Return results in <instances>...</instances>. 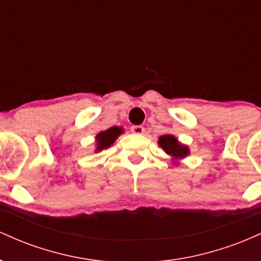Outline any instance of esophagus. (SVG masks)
<instances>
[{"label": "esophagus", "instance_id": "1", "mask_svg": "<svg viewBox=\"0 0 261 261\" xmlns=\"http://www.w3.org/2000/svg\"><path fill=\"white\" fill-rule=\"evenodd\" d=\"M131 133L136 135H142L145 133V127L141 126V125H134V126H131Z\"/></svg>", "mask_w": 261, "mask_h": 261}]
</instances>
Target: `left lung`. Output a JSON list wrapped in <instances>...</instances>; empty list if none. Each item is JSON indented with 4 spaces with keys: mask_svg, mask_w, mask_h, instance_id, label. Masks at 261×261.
Instances as JSON below:
<instances>
[{
    "mask_svg": "<svg viewBox=\"0 0 261 261\" xmlns=\"http://www.w3.org/2000/svg\"><path fill=\"white\" fill-rule=\"evenodd\" d=\"M158 145H160V147L163 148V151L167 154H169L175 161L182 160V158H185L190 153L188 146L181 145L173 135H163V136H161L160 140H158Z\"/></svg>",
    "mask_w": 261,
    "mask_h": 261,
    "instance_id": "8db88e82",
    "label": "left lung"
}]
</instances>
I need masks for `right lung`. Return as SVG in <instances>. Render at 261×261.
<instances>
[{
    "label": "right lung",
    "mask_w": 261,
    "mask_h": 261,
    "mask_svg": "<svg viewBox=\"0 0 261 261\" xmlns=\"http://www.w3.org/2000/svg\"><path fill=\"white\" fill-rule=\"evenodd\" d=\"M122 133H124V128L122 127L113 126L108 128L106 131H101V133L98 134L97 136H95V141H97L95 152H100L103 151L104 148L110 147Z\"/></svg>",
    "instance_id": "add662e5"
}]
</instances>
